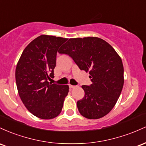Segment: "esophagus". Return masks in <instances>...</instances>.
<instances>
[{
    "label": "esophagus",
    "mask_w": 146,
    "mask_h": 146,
    "mask_svg": "<svg viewBox=\"0 0 146 146\" xmlns=\"http://www.w3.org/2000/svg\"><path fill=\"white\" fill-rule=\"evenodd\" d=\"M69 87H70V89H72V88H74L75 87V86H72V85H70V84H69Z\"/></svg>",
    "instance_id": "esophagus-1"
}]
</instances>
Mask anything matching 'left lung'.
I'll return each mask as SVG.
<instances>
[{
    "label": "left lung",
    "mask_w": 146,
    "mask_h": 146,
    "mask_svg": "<svg viewBox=\"0 0 146 146\" xmlns=\"http://www.w3.org/2000/svg\"><path fill=\"white\" fill-rule=\"evenodd\" d=\"M72 58L80 70L89 72L92 82L82 86L83 98L77 108L87 119L104 117L115 106L123 86V66L114 48L97 37L70 38L58 51Z\"/></svg>",
    "instance_id": "1"
}]
</instances>
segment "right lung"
<instances>
[{
	"instance_id": "right-lung-1",
	"label": "right lung",
	"mask_w": 146,
	"mask_h": 146,
	"mask_svg": "<svg viewBox=\"0 0 146 146\" xmlns=\"http://www.w3.org/2000/svg\"><path fill=\"white\" fill-rule=\"evenodd\" d=\"M67 40L54 36H40L25 48L16 65V82L21 101L40 119L57 117L68 95V85L48 82L54 77L57 52Z\"/></svg>"
}]
</instances>
